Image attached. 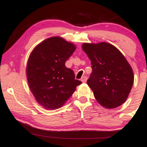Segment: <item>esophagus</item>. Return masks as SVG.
<instances>
[{
    "mask_svg": "<svg viewBox=\"0 0 147 147\" xmlns=\"http://www.w3.org/2000/svg\"><path fill=\"white\" fill-rule=\"evenodd\" d=\"M87 80H88V78L86 77V76H83V77L81 78V81L83 82V83H85V82H86Z\"/></svg>",
    "mask_w": 147,
    "mask_h": 147,
    "instance_id": "obj_1",
    "label": "esophagus"
}]
</instances>
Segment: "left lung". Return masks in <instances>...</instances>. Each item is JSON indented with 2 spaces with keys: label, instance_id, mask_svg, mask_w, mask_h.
<instances>
[{
  "label": "left lung",
  "instance_id": "1",
  "mask_svg": "<svg viewBox=\"0 0 147 147\" xmlns=\"http://www.w3.org/2000/svg\"><path fill=\"white\" fill-rule=\"evenodd\" d=\"M82 49L91 60L92 72L87 84L98 103L108 109L122 105L134 82L127 60L117 48L106 42L84 43Z\"/></svg>",
  "mask_w": 147,
  "mask_h": 147
}]
</instances>
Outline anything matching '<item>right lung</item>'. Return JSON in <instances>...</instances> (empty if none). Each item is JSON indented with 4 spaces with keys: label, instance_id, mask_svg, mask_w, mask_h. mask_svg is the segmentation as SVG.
I'll list each match as a JSON object with an SVG mask.
<instances>
[{
    "label": "right lung",
    "instance_id": "add662e5",
    "mask_svg": "<svg viewBox=\"0 0 147 147\" xmlns=\"http://www.w3.org/2000/svg\"><path fill=\"white\" fill-rule=\"evenodd\" d=\"M75 50L73 43L53 37L37 45L30 54L26 69L28 84L37 102L46 109L61 108L82 84L65 65Z\"/></svg>",
    "mask_w": 147,
    "mask_h": 147
}]
</instances>
